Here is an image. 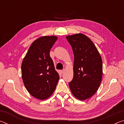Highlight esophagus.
Segmentation results:
<instances>
[{"mask_svg":"<svg viewBox=\"0 0 124 124\" xmlns=\"http://www.w3.org/2000/svg\"><path fill=\"white\" fill-rule=\"evenodd\" d=\"M64 70H61L60 71V73H61V74H62V73H64Z\"/></svg>","mask_w":124,"mask_h":124,"instance_id":"1","label":"esophagus"}]
</instances>
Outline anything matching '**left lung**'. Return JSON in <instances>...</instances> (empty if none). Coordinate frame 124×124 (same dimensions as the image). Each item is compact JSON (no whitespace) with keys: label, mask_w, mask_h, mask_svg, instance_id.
Segmentation results:
<instances>
[{"label":"left lung","mask_w":124,"mask_h":124,"mask_svg":"<svg viewBox=\"0 0 124 124\" xmlns=\"http://www.w3.org/2000/svg\"><path fill=\"white\" fill-rule=\"evenodd\" d=\"M74 56L73 79L69 83L71 92L77 99L92 97L101 83L103 67L101 56L93 42L86 35L78 33L66 37Z\"/></svg>","instance_id":"left-lung-1"}]
</instances>
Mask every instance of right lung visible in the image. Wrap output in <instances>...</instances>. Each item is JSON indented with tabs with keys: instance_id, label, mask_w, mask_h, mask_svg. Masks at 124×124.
Masks as SVG:
<instances>
[{
	"instance_id": "obj_1",
	"label": "right lung",
	"mask_w": 124,
	"mask_h": 124,
	"mask_svg": "<svg viewBox=\"0 0 124 124\" xmlns=\"http://www.w3.org/2000/svg\"><path fill=\"white\" fill-rule=\"evenodd\" d=\"M58 38L43 36L29 47L21 64L22 78L27 91L33 97L44 100L51 96L60 79L50 51Z\"/></svg>"
}]
</instances>
